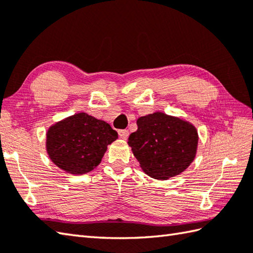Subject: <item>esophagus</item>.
Masks as SVG:
<instances>
[{
	"label": "esophagus",
	"mask_w": 253,
	"mask_h": 253,
	"mask_svg": "<svg viewBox=\"0 0 253 253\" xmlns=\"http://www.w3.org/2000/svg\"><path fill=\"white\" fill-rule=\"evenodd\" d=\"M118 135H120V137L122 139H124V140H126L128 136H129V131H128L127 129H121V130H118Z\"/></svg>",
	"instance_id": "esophagus-1"
}]
</instances>
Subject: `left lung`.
<instances>
[{
  "mask_svg": "<svg viewBox=\"0 0 253 253\" xmlns=\"http://www.w3.org/2000/svg\"><path fill=\"white\" fill-rule=\"evenodd\" d=\"M128 144L142 170L155 179L182 173L195 160L198 131L192 124L155 112L139 117Z\"/></svg>",
  "mask_w": 253,
  "mask_h": 253,
  "instance_id": "obj_1",
  "label": "left lung"
}]
</instances>
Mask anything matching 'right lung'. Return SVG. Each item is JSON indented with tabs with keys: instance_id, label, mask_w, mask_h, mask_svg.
<instances>
[{
	"instance_id": "obj_1",
	"label": "right lung",
	"mask_w": 253,
	"mask_h": 253,
	"mask_svg": "<svg viewBox=\"0 0 253 253\" xmlns=\"http://www.w3.org/2000/svg\"><path fill=\"white\" fill-rule=\"evenodd\" d=\"M117 132L104 121L78 113L56 123L46 133V151L51 161L74 175L89 173L101 162Z\"/></svg>"
}]
</instances>
